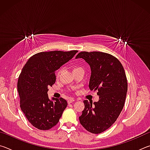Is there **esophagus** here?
I'll return each mask as SVG.
<instances>
[{
	"label": "esophagus",
	"instance_id": "obj_1",
	"mask_svg": "<svg viewBox=\"0 0 150 150\" xmlns=\"http://www.w3.org/2000/svg\"><path fill=\"white\" fill-rule=\"evenodd\" d=\"M74 101H75L74 98H69V99L67 100V103H69V104H70V103H73V102H74Z\"/></svg>",
	"mask_w": 150,
	"mask_h": 150
}]
</instances>
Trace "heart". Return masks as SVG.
Returning a JSON list of instances; mask_svg holds the SVG:
<instances>
[{"instance_id": "1", "label": "heart", "mask_w": 150, "mask_h": 150, "mask_svg": "<svg viewBox=\"0 0 150 150\" xmlns=\"http://www.w3.org/2000/svg\"><path fill=\"white\" fill-rule=\"evenodd\" d=\"M72 69H73V72L76 71H77V70H79V69H83L82 67H79V66H77V65H73L72 67ZM60 73H61V70L59 69L56 73V77L57 78L59 77V76L60 75Z\"/></svg>"}]
</instances>
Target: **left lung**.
<instances>
[{
  "mask_svg": "<svg viewBox=\"0 0 150 150\" xmlns=\"http://www.w3.org/2000/svg\"><path fill=\"white\" fill-rule=\"evenodd\" d=\"M75 58H83L90 65L88 87L98 91V102L83 101L85 108L79 121L87 131L100 134L115 122L125 103L128 83L125 71L117 58L100 52H81Z\"/></svg>",
  "mask_w": 150,
  "mask_h": 150,
  "instance_id": "1",
  "label": "left lung"
}]
</instances>
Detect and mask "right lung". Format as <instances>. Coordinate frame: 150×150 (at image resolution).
<instances>
[{"instance_id": "1", "label": "right lung", "mask_w": 150, "mask_h": 150, "mask_svg": "<svg viewBox=\"0 0 150 150\" xmlns=\"http://www.w3.org/2000/svg\"><path fill=\"white\" fill-rule=\"evenodd\" d=\"M77 50L51 51L32 55L24 65L18 81L20 106L29 122L39 130L56 125L67 107L63 98L48 97V86L55 82V72L72 59Z\"/></svg>"}]
</instances>
